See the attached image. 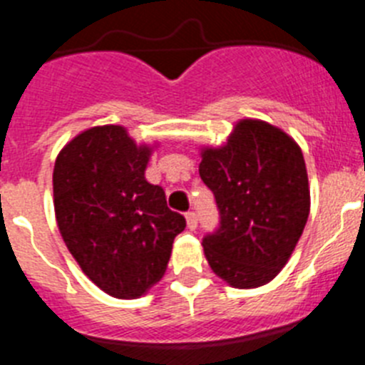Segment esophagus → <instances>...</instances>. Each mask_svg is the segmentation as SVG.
I'll use <instances>...</instances> for the list:
<instances>
[{
  "mask_svg": "<svg viewBox=\"0 0 365 365\" xmlns=\"http://www.w3.org/2000/svg\"><path fill=\"white\" fill-rule=\"evenodd\" d=\"M197 214H195V212H188V214H186V222H188V228L190 230H195V228H197Z\"/></svg>",
  "mask_w": 365,
  "mask_h": 365,
  "instance_id": "34e87169",
  "label": "esophagus"
}]
</instances>
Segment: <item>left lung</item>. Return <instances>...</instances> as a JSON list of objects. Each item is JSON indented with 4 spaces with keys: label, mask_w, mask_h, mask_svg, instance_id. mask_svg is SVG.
<instances>
[{
    "label": "left lung",
    "mask_w": 365,
    "mask_h": 365,
    "mask_svg": "<svg viewBox=\"0 0 365 365\" xmlns=\"http://www.w3.org/2000/svg\"><path fill=\"white\" fill-rule=\"evenodd\" d=\"M201 155L199 175L219 210V227L202 237L208 265L237 289L265 285L285 267L309 217L302 150L278 128L248 118L227 146Z\"/></svg>",
    "instance_id": "left-lung-1"
}]
</instances>
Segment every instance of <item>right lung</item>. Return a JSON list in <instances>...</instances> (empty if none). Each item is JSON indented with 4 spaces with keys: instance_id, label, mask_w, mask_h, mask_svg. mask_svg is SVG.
I'll use <instances>...</instances> for the list:
<instances>
[{
    "instance_id": "right-lung-1",
    "label": "right lung",
    "mask_w": 365,
    "mask_h": 365,
    "mask_svg": "<svg viewBox=\"0 0 365 365\" xmlns=\"http://www.w3.org/2000/svg\"><path fill=\"white\" fill-rule=\"evenodd\" d=\"M150 153L122 125H98L74 137L54 164L60 234L87 278L115 298H138L159 282L186 227L144 177Z\"/></svg>"
}]
</instances>
